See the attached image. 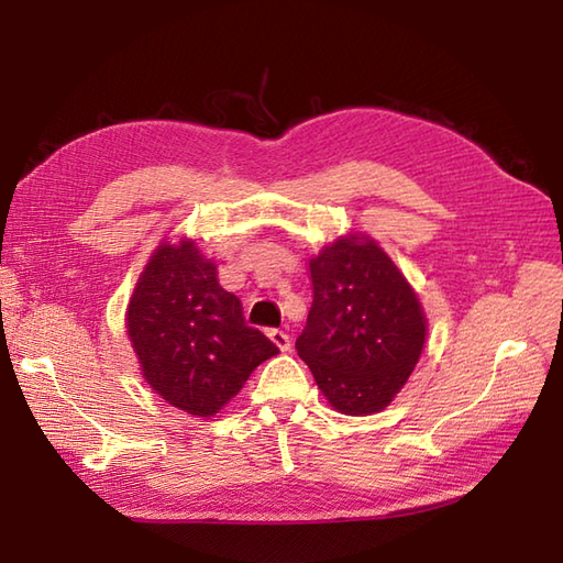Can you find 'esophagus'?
Here are the masks:
<instances>
[{
    "instance_id": "obj_1",
    "label": "esophagus",
    "mask_w": 563,
    "mask_h": 563,
    "mask_svg": "<svg viewBox=\"0 0 563 563\" xmlns=\"http://www.w3.org/2000/svg\"><path fill=\"white\" fill-rule=\"evenodd\" d=\"M268 339L278 345V349L285 353V351H290V336L285 331H280V329H271L268 331Z\"/></svg>"
}]
</instances>
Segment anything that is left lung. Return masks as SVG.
I'll return each mask as SVG.
<instances>
[{"instance_id": "8db88e82", "label": "left lung", "mask_w": 563, "mask_h": 563, "mask_svg": "<svg viewBox=\"0 0 563 563\" xmlns=\"http://www.w3.org/2000/svg\"><path fill=\"white\" fill-rule=\"evenodd\" d=\"M314 300L295 341L333 409L369 416L406 385L426 343L411 285L375 239L349 234L309 258Z\"/></svg>"}]
</instances>
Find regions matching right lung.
Wrapping results in <instances>:
<instances>
[{
	"instance_id": "1",
	"label": "right lung",
	"mask_w": 563,
	"mask_h": 563,
	"mask_svg": "<svg viewBox=\"0 0 563 563\" xmlns=\"http://www.w3.org/2000/svg\"><path fill=\"white\" fill-rule=\"evenodd\" d=\"M128 336L147 385L176 409L212 416L278 353L246 327L239 297L194 242L154 249L128 305Z\"/></svg>"
}]
</instances>
